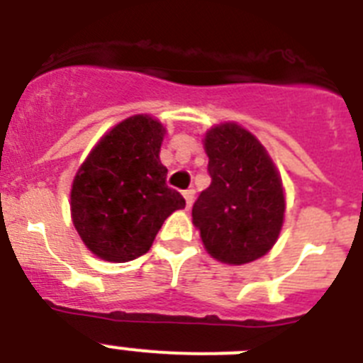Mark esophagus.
<instances>
[{
    "mask_svg": "<svg viewBox=\"0 0 363 363\" xmlns=\"http://www.w3.org/2000/svg\"><path fill=\"white\" fill-rule=\"evenodd\" d=\"M184 198H185V205H187V209H191L192 200H194V191L189 189V191H184Z\"/></svg>",
    "mask_w": 363,
    "mask_h": 363,
    "instance_id": "1",
    "label": "esophagus"
}]
</instances>
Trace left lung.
Returning <instances> with one entry per match:
<instances>
[{
	"label": "left lung",
	"instance_id": "1",
	"mask_svg": "<svg viewBox=\"0 0 363 363\" xmlns=\"http://www.w3.org/2000/svg\"><path fill=\"white\" fill-rule=\"evenodd\" d=\"M203 147L211 185L192 207V223L218 262H255L271 251L284 225L280 172L258 138L234 121L207 130Z\"/></svg>",
	"mask_w": 363,
	"mask_h": 363
}]
</instances>
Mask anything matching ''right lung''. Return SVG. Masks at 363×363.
<instances>
[{"instance_id":"right-lung-1","label":"right lung","mask_w":363,"mask_h":363,"mask_svg":"<svg viewBox=\"0 0 363 363\" xmlns=\"http://www.w3.org/2000/svg\"><path fill=\"white\" fill-rule=\"evenodd\" d=\"M165 127L136 114L101 136L79 165L70 189V216L86 249L123 264L145 255L163 221L185 200L167 187L160 162Z\"/></svg>"}]
</instances>
